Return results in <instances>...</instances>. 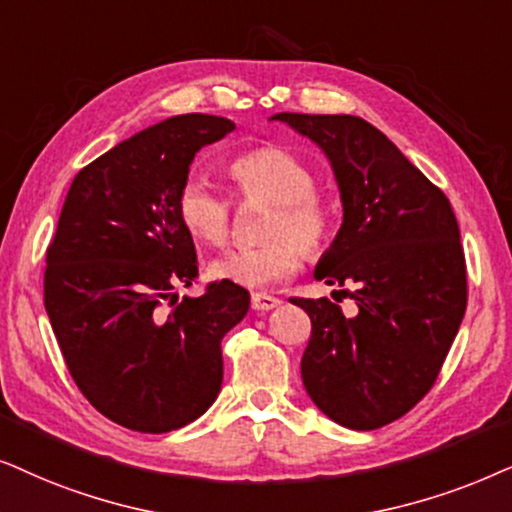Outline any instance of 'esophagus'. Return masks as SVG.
Masks as SVG:
<instances>
[{
  "label": "esophagus",
  "mask_w": 512,
  "mask_h": 512,
  "mask_svg": "<svg viewBox=\"0 0 512 512\" xmlns=\"http://www.w3.org/2000/svg\"><path fill=\"white\" fill-rule=\"evenodd\" d=\"M250 304H252V309H255V311H271V309H276L278 304H281V299L274 297V295H267V292H252Z\"/></svg>",
  "instance_id": "esophagus-1"
}]
</instances>
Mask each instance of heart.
I'll use <instances>...</instances> for the list:
<instances>
[{
  "label": "heart",
  "mask_w": 512,
  "mask_h": 512,
  "mask_svg": "<svg viewBox=\"0 0 512 512\" xmlns=\"http://www.w3.org/2000/svg\"><path fill=\"white\" fill-rule=\"evenodd\" d=\"M231 192L241 203H269L255 248L231 250L213 262V276L245 288H267L295 274L299 255L318 257L332 236V215L316 194V175L288 149L260 147L229 161ZM177 217L196 241L227 243L231 201L201 180H187L177 194Z\"/></svg>",
  "instance_id": "heart-1"
}]
</instances>
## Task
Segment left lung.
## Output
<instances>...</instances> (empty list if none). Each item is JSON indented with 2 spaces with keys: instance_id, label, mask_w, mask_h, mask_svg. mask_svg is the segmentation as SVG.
Instances as JSON below:
<instances>
[{
  "instance_id": "8db88e82",
  "label": "left lung",
  "mask_w": 512,
  "mask_h": 512,
  "mask_svg": "<svg viewBox=\"0 0 512 512\" xmlns=\"http://www.w3.org/2000/svg\"><path fill=\"white\" fill-rule=\"evenodd\" d=\"M332 161L342 229L316 267L357 302L344 317L335 292L290 297L311 318L302 381L320 412L353 431L405 417L431 391L468 302L466 257L440 187L379 128L351 114L281 112Z\"/></svg>"
}]
</instances>
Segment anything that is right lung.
<instances>
[{"mask_svg":"<svg viewBox=\"0 0 512 512\" xmlns=\"http://www.w3.org/2000/svg\"><path fill=\"white\" fill-rule=\"evenodd\" d=\"M234 121L182 114L119 142L74 175L46 248L44 306L74 384L102 417L138 433L199 419L222 386V339L248 290L199 276L177 194L203 145Z\"/></svg>","mask_w":512,"mask_h":512,"instance_id":"add662e5","label":"right lung"}]
</instances>
